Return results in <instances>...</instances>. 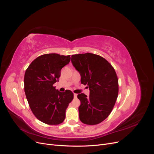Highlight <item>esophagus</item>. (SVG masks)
<instances>
[{
	"instance_id": "34e87169",
	"label": "esophagus",
	"mask_w": 154,
	"mask_h": 154,
	"mask_svg": "<svg viewBox=\"0 0 154 154\" xmlns=\"http://www.w3.org/2000/svg\"><path fill=\"white\" fill-rule=\"evenodd\" d=\"M76 97H77V94H75V93H74V97H75V98H76Z\"/></svg>"
}]
</instances>
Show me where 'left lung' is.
<instances>
[{"instance_id":"8db88e82","label":"left lung","mask_w":154,"mask_h":154,"mask_svg":"<svg viewBox=\"0 0 154 154\" xmlns=\"http://www.w3.org/2000/svg\"><path fill=\"white\" fill-rule=\"evenodd\" d=\"M72 66L80 73L81 83L87 85L89 96L78 95L81 105L79 118L87 125H97L112 110L118 95V80L114 69L103 57L92 53L74 54Z\"/></svg>"}]
</instances>
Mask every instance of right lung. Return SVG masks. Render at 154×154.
I'll list each match as a JSON object with an SVG mask.
<instances>
[{"mask_svg":"<svg viewBox=\"0 0 154 154\" xmlns=\"http://www.w3.org/2000/svg\"><path fill=\"white\" fill-rule=\"evenodd\" d=\"M71 60L70 55L45 54L37 57L26 69L24 91L32 113L40 122L58 125L66 118V110L73 100L69 90L61 92L53 84L58 82L62 69Z\"/></svg>","mask_w":154,"mask_h":154,"instance_id":"right-lung-1","label":"right lung"}]
</instances>
